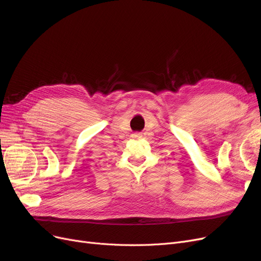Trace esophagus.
<instances>
[{
	"label": "esophagus",
	"mask_w": 261,
	"mask_h": 261,
	"mask_svg": "<svg viewBox=\"0 0 261 261\" xmlns=\"http://www.w3.org/2000/svg\"><path fill=\"white\" fill-rule=\"evenodd\" d=\"M133 138H135V139H139V138H142V134H140V133H134L133 135H132Z\"/></svg>",
	"instance_id": "obj_1"
}]
</instances>
